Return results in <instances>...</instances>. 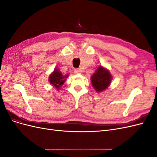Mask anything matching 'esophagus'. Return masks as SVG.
<instances>
[{
  "instance_id": "1",
  "label": "esophagus",
  "mask_w": 157,
  "mask_h": 157,
  "mask_svg": "<svg viewBox=\"0 0 157 157\" xmlns=\"http://www.w3.org/2000/svg\"><path fill=\"white\" fill-rule=\"evenodd\" d=\"M74 71H75V73L76 74H80L82 73V70L80 69H75Z\"/></svg>"
}]
</instances>
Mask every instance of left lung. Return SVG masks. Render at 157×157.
Returning <instances> with one entry per match:
<instances>
[{
	"instance_id": "8db88e82",
	"label": "left lung",
	"mask_w": 157,
	"mask_h": 157,
	"mask_svg": "<svg viewBox=\"0 0 157 157\" xmlns=\"http://www.w3.org/2000/svg\"><path fill=\"white\" fill-rule=\"evenodd\" d=\"M112 79L113 77L109 71L100 65L91 76L92 86L96 92H101L110 86Z\"/></svg>"
}]
</instances>
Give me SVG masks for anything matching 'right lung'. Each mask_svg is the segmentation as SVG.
<instances>
[{
	"label": "right lung",
	"mask_w": 157,
	"mask_h": 157,
	"mask_svg": "<svg viewBox=\"0 0 157 157\" xmlns=\"http://www.w3.org/2000/svg\"><path fill=\"white\" fill-rule=\"evenodd\" d=\"M67 77H69L68 74L63 75L60 71L59 69L56 67L53 72L49 75V82L54 88L57 90H59Z\"/></svg>",
	"instance_id": "right-lung-1"
}]
</instances>
